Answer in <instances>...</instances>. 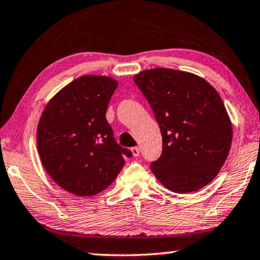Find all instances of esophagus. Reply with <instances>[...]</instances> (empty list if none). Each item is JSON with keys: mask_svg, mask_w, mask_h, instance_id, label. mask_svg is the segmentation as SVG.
Listing matches in <instances>:
<instances>
[{"mask_svg": "<svg viewBox=\"0 0 260 260\" xmlns=\"http://www.w3.org/2000/svg\"><path fill=\"white\" fill-rule=\"evenodd\" d=\"M132 153H133L134 156H139V155H140V148H139V147H133V148H132Z\"/></svg>", "mask_w": 260, "mask_h": 260, "instance_id": "34e87169", "label": "esophagus"}]
</instances>
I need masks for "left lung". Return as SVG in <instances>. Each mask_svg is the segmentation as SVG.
Segmentation results:
<instances>
[{"label": "left lung", "mask_w": 260, "mask_h": 260, "mask_svg": "<svg viewBox=\"0 0 260 260\" xmlns=\"http://www.w3.org/2000/svg\"><path fill=\"white\" fill-rule=\"evenodd\" d=\"M133 79L160 126L162 153L150 162L156 179L180 193L210 183L232 141V126L218 93L201 77L172 69L147 70Z\"/></svg>", "instance_id": "1"}]
</instances>
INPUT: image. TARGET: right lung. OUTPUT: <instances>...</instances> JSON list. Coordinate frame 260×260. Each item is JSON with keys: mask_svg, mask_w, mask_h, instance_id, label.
<instances>
[{"mask_svg": "<svg viewBox=\"0 0 260 260\" xmlns=\"http://www.w3.org/2000/svg\"><path fill=\"white\" fill-rule=\"evenodd\" d=\"M118 83L103 76H83L46 105L37 127L42 164L52 180L77 196H92L118 176L129 149L118 145L106 120Z\"/></svg>", "mask_w": 260, "mask_h": 260, "instance_id": "right-lung-1", "label": "right lung"}]
</instances>
